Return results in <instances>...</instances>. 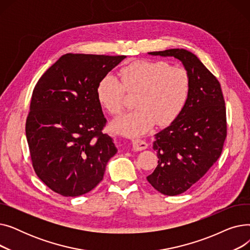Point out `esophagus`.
Instances as JSON below:
<instances>
[{"label": "esophagus", "mask_w": 250, "mask_h": 250, "mask_svg": "<svg viewBox=\"0 0 250 250\" xmlns=\"http://www.w3.org/2000/svg\"><path fill=\"white\" fill-rule=\"evenodd\" d=\"M132 145H133V149L135 151H143L148 148V144L146 142H144L142 140H133L132 142Z\"/></svg>", "instance_id": "34e87169"}]
</instances>
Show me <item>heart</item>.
Returning a JSON list of instances; mask_svg holds the SVG:
<instances>
[{
	"mask_svg": "<svg viewBox=\"0 0 250 250\" xmlns=\"http://www.w3.org/2000/svg\"><path fill=\"white\" fill-rule=\"evenodd\" d=\"M121 81L112 74L105 75L96 87L101 106L111 114L120 113L124 106L125 90L138 93L136 109L116 117L114 132L127 137L147 133L157 123H173L185 110L191 92V78L185 68L171 67L165 61H137L120 72Z\"/></svg>",
	"mask_w": 250,
	"mask_h": 250,
	"instance_id": "heart-1",
	"label": "heart"
}]
</instances>
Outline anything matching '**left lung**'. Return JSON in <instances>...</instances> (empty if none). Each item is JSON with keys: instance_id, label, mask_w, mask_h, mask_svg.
I'll return each instance as SVG.
<instances>
[{"instance_id": "8db88e82", "label": "left lung", "mask_w": 250, "mask_h": 250, "mask_svg": "<svg viewBox=\"0 0 250 250\" xmlns=\"http://www.w3.org/2000/svg\"><path fill=\"white\" fill-rule=\"evenodd\" d=\"M179 60L191 78L185 110L155 135L158 165L147 177L165 195H177L198 182L221 156L227 136L226 107L217 78L199 58L183 48L148 52Z\"/></svg>"}]
</instances>
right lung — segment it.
Listing matches in <instances>:
<instances>
[{
  "label": "right lung",
  "mask_w": 250,
  "mask_h": 250,
  "mask_svg": "<svg viewBox=\"0 0 250 250\" xmlns=\"http://www.w3.org/2000/svg\"><path fill=\"white\" fill-rule=\"evenodd\" d=\"M125 56L67 54L36 83L26 120V138L36 175L51 190L79 196L103 179L117 149L96 87Z\"/></svg>",
  "instance_id": "obj_1"
}]
</instances>
